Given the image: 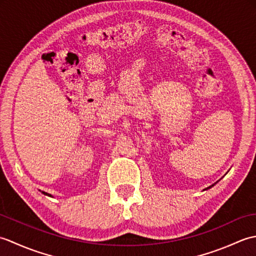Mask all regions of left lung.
<instances>
[{"label":"left lung","instance_id":"8db88e82","mask_svg":"<svg viewBox=\"0 0 256 256\" xmlns=\"http://www.w3.org/2000/svg\"><path fill=\"white\" fill-rule=\"evenodd\" d=\"M209 188H210V187H209Z\"/></svg>","mask_w":256,"mask_h":256}]
</instances>
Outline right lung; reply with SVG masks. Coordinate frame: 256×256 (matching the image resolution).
<instances>
[{
  "instance_id": "obj_1",
  "label": "right lung",
  "mask_w": 256,
  "mask_h": 256,
  "mask_svg": "<svg viewBox=\"0 0 256 256\" xmlns=\"http://www.w3.org/2000/svg\"><path fill=\"white\" fill-rule=\"evenodd\" d=\"M45 194V192H44ZM48 196H50V194H48Z\"/></svg>"
}]
</instances>
